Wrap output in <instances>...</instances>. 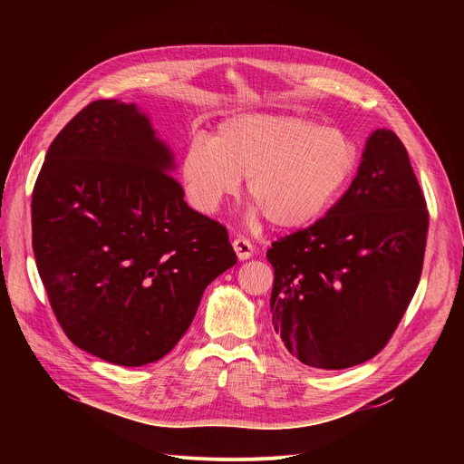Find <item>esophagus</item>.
Listing matches in <instances>:
<instances>
[{
	"label": "esophagus",
	"mask_w": 464,
	"mask_h": 464,
	"mask_svg": "<svg viewBox=\"0 0 464 464\" xmlns=\"http://www.w3.org/2000/svg\"><path fill=\"white\" fill-rule=\"evenodd\" d=\"M233 250H235V254H237V257H238L240 261L250 259V257L254 256V245H252V242H250L248 238H245V237H237V238L233 240Z\"/></svg>",
	"instance_id": "esophagus-1"
}]
</instances>
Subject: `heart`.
I'll return each mask as SVG.
<instances>
[{
  "label": "heart",
  "instance_id": "1",
  "mask_svg": "<svg viewBox=\"0 0 464 464\" xmlns=\"http://www.w3.org/2000/svg\"><path fill=\"white\" fill-rule=\"evenodd\" d=\"M357 163V144L336 128L291 114H238L210 142H188L180 179L191 205L208 214L246 179L254 212L276 229H299L340 198Z\"/></svg>",
  "mask_w": 464,
  "mask_h": 464
}]
</instances>
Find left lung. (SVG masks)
Returning a JSON list of instances; mask_svg holds the SVG:
<instances>
[{
  "instance_id": "left-lung-1",
  "label": "left lung",
  "mask_w": 464,
  "mask_h": 464,
  "mask_svg": "<svg viewBox=\"0 0 464 464\" xmlns=\"http://www.w3.org/2000/svg\"><path fill=\"white\" fill-rule=\"evenodd\" d=\"M429 212L408 152L376 130L329 212L273 242V325L308 367L340 371L383 350L420 284Z\"/></svg>"
}]
</instances>
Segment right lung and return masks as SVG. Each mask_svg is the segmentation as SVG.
Listing matches in <instances>:
<instances>
[{
    "mask_svg": "<svg viewBox=\"0 0 464 464\" xmlns=\"http://www.w3.org/2000/svg\"><path fill=\"white\" fill-rule=\"evenodd\" d=\"M173 152L135 103L92 102L48 146L32 198L37 271L72 344L121 367L167 355L237 263L184 201Z\"/></svg>",
    "mask_w": 464,
    "mask_h": 464,
    "instance_id": "add662e5",
    "label": "right lung"
}]
</instances>
